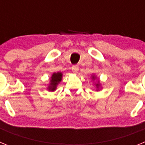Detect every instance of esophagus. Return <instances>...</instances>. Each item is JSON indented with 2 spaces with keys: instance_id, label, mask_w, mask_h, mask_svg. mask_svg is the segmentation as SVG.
Masks as SVG:
<instances>
[{
  "instance_id": "obj_1",
  "label": "esophagus",
  "mask_w": 145,
  "mask_h": 145,
  "mask_svg": "<svg viewBox=\"0 0 145 145\" xmlns=\"http://www.w3.org/2000/svg\"><path fill=\"white\" fill-rule=\"evenodd\" d=\"M79 70V67L78 65H73L72 67V72L73 73H77L78 72Z\"/></svg>"
}]
</instances>
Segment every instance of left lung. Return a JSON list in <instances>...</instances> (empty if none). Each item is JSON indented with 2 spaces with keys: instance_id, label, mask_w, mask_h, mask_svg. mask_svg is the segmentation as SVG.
Listing matches in <instances>:
<instances>
[{
  "instance_id": "1",
  "label": "left lung",
  "mask_w": 145,
  "mask_h": 145,
  "mask_svg": "<svg viewBox=\"0 0 145 145\" xmlns=\"http://www.w3.org/2000/svg\"><path fill=\"white\" fill-rule=\"evenodd\" d=\"M99 86V84H97V86Z\"/></svg>"
}]
</instances>
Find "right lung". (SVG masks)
Returning <instances> with one entry per match:
<instances>
[{"mask_svg":"<svg viewBox=\"0 0 145 145\" xmlns=\"http://www.w3.org/2000/svg\"><path fill=\"white\" fill-rule=\"evenodd\" d=\"M61 77H62V74L61 72H57V73H54L52 76V79H51V83H50V86H48V89L50 91H54L57 88V86L58 84L61 80Z\"/></svg>","mask_w":145,"mask_h":145,"instance_id":"add662e5","label":"right lung"}]
</instances>
